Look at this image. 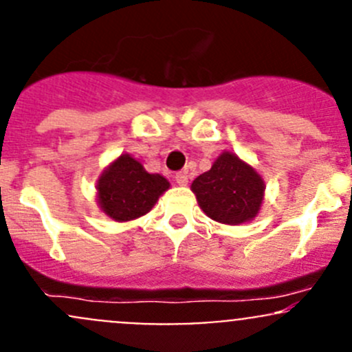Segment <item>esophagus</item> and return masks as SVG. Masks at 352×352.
<instances>
[{
	"instance_id": "1",
	"label": "esophagus",
	"mask_w": 352,
	"mask_h": 352,
	"mask_svg": "<svg viewBox=\"0 0 352 352\" xmlns=\"http://www.w3.org/2000/svg\"><path fill=\"white\" fill-rule=\"evenodd\" d=\"M175 182L179 184V186H187V182H189V177H187L186 172H179L175 175Z\"/></svg>"
}]
</instances>
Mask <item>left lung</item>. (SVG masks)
<instances>
[{
  "label": "left lung",
  "instance_id": "1",
  "mask_svg": "<svg viewBox=\"0 0 352 352\" xmlns=\"http://www.w3.org/2000/svg\"><path fill=\"white\" fill-rule=\"evenodd\" d=\"M199 208L223 225H242L258 214L265 182L261 173L232 151H223L190 186Z\"/></svg>",
  "mask_w": 352,
  "mask_h": 352
}]
</instances>
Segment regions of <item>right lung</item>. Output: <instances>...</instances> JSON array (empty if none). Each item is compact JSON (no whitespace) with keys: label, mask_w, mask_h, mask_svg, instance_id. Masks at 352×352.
<instances>
[{"label":"right lung","mask_w":352,"mask_h":352,"mask_svg":"<svg viewBox=\"0 0 352 352\" xmlns=\"http://www.w3.org/2000/svg\"><path fill=\"white\" fill-rule=\"evenodd\" d=\"M97 206L117 223L133 221L153 209L170 182L160 173L144 170L143 163L129 153L117 156L97 180Z\"/></svg>","instance_id":"add662e5"}]
</instances>
